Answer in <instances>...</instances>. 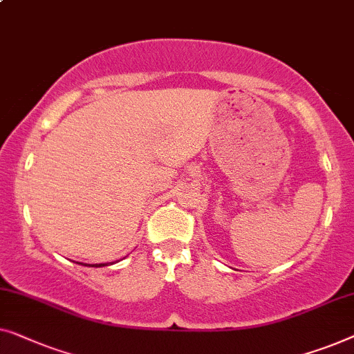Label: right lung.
I'll return each mask as SVG.
<instances>
[{
	"label": "right lung",
	"instance_id": "right-lung-1",
	"mask_svg": "<svg viewBox=\"0 0 354 354\" xmlns=\"http://www.w3.org/2000/svg\"><path fill=\"white\" fill-rule=\"evenodd\" d=\"M93 266H96V268H99V266H104V265H102V263H101V265H93Z\"/></svg>",
	"mask_w": 354,
	"mask_h": 354
}]
</instances>
